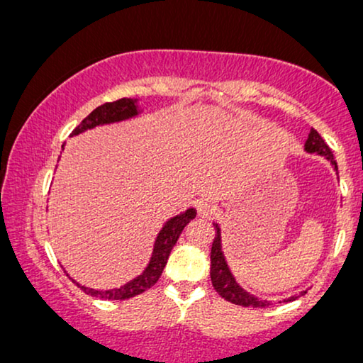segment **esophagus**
<instances>
[{
  "instance_id": "34e87169",
  "label": "esophagus",
  "mask_w": 363,
  "mask_h": 363,
  "mask_svg": "<svg viewBox=\"0 0 363 363\" xmlns=\"http://www.w3.org/2000/svg\"><path fill=\"white\" fill-rule=\"evenodd\" d=\"M196 207H197L199 216H202V218H208V216L213 213V205L208 203V202H205V200H199Z\"/></svg>"
}]
</instances>
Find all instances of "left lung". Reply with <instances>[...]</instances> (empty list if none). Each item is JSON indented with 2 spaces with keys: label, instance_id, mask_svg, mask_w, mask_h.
<instances>
[{
  "label": "left lung",
  "instance_id": "obj_1",
  "mask_svg": "<svg viewBox=\"0 0 363 363\" xmlns=\"http://www.w3.org/2000/svg\"><path fill=\"white\" fill-rule=\"evenodd\" d=\"M305 151L306 153H315L323 156L324 160H328L331 163L333 169L336 171L337 174V163L334 160V156L331 153V150L326 145V142L321 138V135L316 132L315 128L310 130L308 133V138L305 142ZM215 226V240L212 242V252H210V279H212V285L213 289L218 291V294L223 296L225 300H228L235 305H241V306H252V308H262L270 305V301L259 298V296L250 294V291L242 289V286L236 282L233 272L226 262L225 252L221 250V228L220 225L213 221ZM308 290V289H306ZM306 290H301L300 294H295L289 296V298H284V301H291L295 298H298L300 295H305Z\"/></svg>",
  "mask_w": 363,
  "mask_h": 363
}]
</instances>
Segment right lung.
<instances>
[{
	"label": "right lung",
	"mask_w": 363,
	"mask_h": 363,
	"mask_svg": "<svg viewBox=\"0 0 363 363\" xmlns=\"http://www.w3.org/2000/svg\"><path fill=\"white\" fill-rule=\"evenodd\" d=\"M140 113H143V109H140L138 106V99H130V97H123V99L113 101V102H106L89 113L88 117L84 118L79 125L73 130L69 137H74V135H79L86 132V130L96 128L99 125H111V123H118V122H125L130 121V118L138 117ZM65 148V145L62 150ZM197 210L191 207L184 212L177 213L171 218H167L163 226H161L160 233L156 235L155 242H153V251H151L150 261L147 264V267L143 269V272L133 277L132 280H128L127 284H123L121 286H116V289H107V290H101V289H93V286H86L77 282L73 277H69V274L67 275L73 280V284H77L84 294H88L91 296H96V298H102V300H127L132 298L135 295H140L142 291L148 290L150 286H153L156 282H158L160 275L163 274V269L167 262V257L172 251V246L176 245L177 240H179V235L182 233V230L186 228V225L191 221L192 218H196Z\"/></svg>",
	"instance_id": "add662e5"
}]
</instances>
